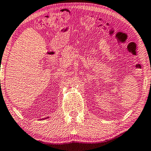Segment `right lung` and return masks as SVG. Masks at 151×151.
<instances>
[{"label": "right lung", "mask_w": 151, "mask_h": 151, "mask_svg": "<svg viewBox=\"0 0 151 151\" xmlns=\"http://www.w3.org/2000/svg\"><path fill=\"white\" fill-rule=\"evenodd\" d=\"M49 117H47V118H42L41 120H44V119H47V118H48Z\"/></svg>", "instance_id": "right-lung-1"}]
</instances>
